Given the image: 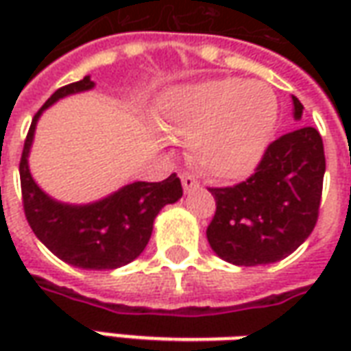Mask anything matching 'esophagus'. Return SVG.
Here are the masks:
<instances>
[{
  "instance_id": "34e87169",
  "label": "esophagus",
  "mask_w": 351,
  "mask_h": 351,
  "mask_svg": "<svg viewBox=\"0 0 351 351\" xmlns=\"http://www.w3.org/2000/svg\"><path fill=\"white\" fill-rule=\"evenodd\" d=\"M199 186H201V184H199V180L195 178V176L190 175V173H184V175H182V188H184V191H186V193H191V191L199 190Z\"/></svg>"
}]
</instances>
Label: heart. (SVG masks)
Returning <instances> with one entry per match:
<instances>
[{
    "label": "heart",
    "mask_w": 351,
    "mask_h": 351,
    "mask_svg": "<svg viewBox=\"0 0 351 351\" xmlns=\"http://www.w3.org/2000/svg\"><path fill=\"white\" fill-rule=\"evenodd\" d=\"M276 120V93L259 80H201L171 88L161 99V125L191 138L199 167L226 180L243 178L256 169Z\"/></svg>",
    "instance_id": "heart-1"
}]
</instances>
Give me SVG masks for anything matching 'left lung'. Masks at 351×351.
I'll list each match as a JSON object with an SVG mask.
<instances>
[{"label":"left lung","instance_id":"left-lung-1","mask_svg":"<svg viewBox=\"0 0 351 351\" xmlns=\"http://www.w3.org/2000/svg\"><path fill=\"white\" fill-rule=\"evenodd\" d=\"M291 101L299 122L304 107L295 95ZM324 175V141L316 128L302 125L276 138L246 182L210 188L216 214L206 239L214 254L241 267L293 254L316 226Z\"/></svg>","mask_w":351,"mask_h":351}]
</instances>
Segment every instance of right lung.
<instances>
[{
    "label": "right lung",
    "instance_id": "add662e5",
    "mask_svg": "<svg viewBox=\"0 0 351 351\" xmlns=\"http://www.w3.org/2000/svg\"><path fill=\"white\" fill-rule=\"evenodd\" d=\"M90 75L52 93L32 120L20 160L24 213L35 237L65 263L88 271H110L137 259L152 235L154 220L165 205L182 197L178 176L161 182H131L92 203H64L50 197L29 171V152L41 114L64 97L92 90Z\"/></svg>",
    "mask_w": 351,
    "mask_h": 351
}]
</instances>
